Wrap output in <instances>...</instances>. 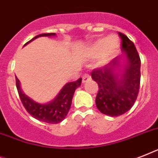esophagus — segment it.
Returning <instances> with one entry per match:
<instances>
[{"label": "esophagus", "instance_id": "1", "mask_svg": "<svg viewBox=\"0 0 158 158\" xmlns=\"http://www.w3.org/2000/svg\"><path fill=\"white\" fill-rule=\"evenodd\" d=\"M90 79H91V76H90L89 74H84V76H83V78H82V82L84 84V83H86L87 81H89Z\"/></svg>", "mask_w": 158, "mask_h": 158}]
</instances>
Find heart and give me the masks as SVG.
<instances>
[{
	"label": "heart",
	"instance_id": "obj_1",
	"mask_svg": "<svg viewBox=\"0 0 158 158\" xmlns=\"http://www.w3.org/2000/svg\"><path fill=\"white\" fill-rule=\"evenodd\" d=\"M120 48V38L117 35L112 34L107 38H101L95 41L89 49V54L92 57L101 56L102 62H106L110 59Z\"/></svg>",
	"mask_w": 158,
	"mask_h": 158
}]
</instances>
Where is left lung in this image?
<instances>
[{"label": "left lung", "instance_id": "obj_1", "mask_svg": "<svg viewBox=\"0 0 158 158\" xmlns=\"http://www.w3.org/2000/svg\"><path fill=\"white\" fill-rule=\"evenodd\" d=\"M121 39V49L127 57L125 70L119 74L115 70L120 66V58L116 57L105 66L94 69L92 79L98 84L96 106L102 114L118 116L130 110L137 99L140 87L139 55L132 41L124 33H118ZM121 77L118 78V76Z\"/></svg>", "mask_w": 158, "mask_h": 158}]
</instances>
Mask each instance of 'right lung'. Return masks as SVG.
I'll return each instance as SVG.
<instances>
[{"label": "right lung", "mask_w": 158, "mask_h": 158, "mask_svg": "<svg viewBox=\"0 0 158 158\" xmlns=\"http://www.w3.org/2000/svg\"><path fill=\"white\" fill-rule=\"evenodd\" d=\"M55 35L56 33H54L39 34L34 37L30 41H28L24 45L39 37H49V36ZM15 81L19 96L26 110L33 117L40 121L49 123V124H57L61 122L69 112L71 106L72 98L74 96V91L78 87L81 85L82 78H79L76 81L70 82L65 84L56 98L52 102L48 104H40L33 101L32 99L26 96L25 94H23L20 89L19 80L17 77L15 78Z\"/></svg>", "instance_id": "obj_1"}]
</instances>
